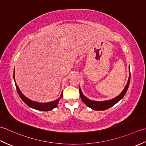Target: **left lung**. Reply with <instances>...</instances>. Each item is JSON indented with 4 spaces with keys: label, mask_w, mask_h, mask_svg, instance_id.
<instances>
[{
    "label": "left lung",
    "mask_w": 146,
    "mask_h": 146,
    "mask_svg": "<svg viewBox=\"0 0 146 146\" xmlns=\"http://www.w3.org/2000/svg\"><path fill=\"white\" fill-rule=\"evenodd\" d=\"M129 71H130V68H129ZM130 80H131V73H129V78L128 80L127 83V85L125 86V87L124 88V89L123 90V91L121 92V94L119 96H117V97L115 98L111 99V100H107V101H102V102L91 100H90V99L85 97V96L83 95L81 89H80V88H79L80 97H81V99L82 100V101L84 102L86 106H88V107L92 108L93 110H107V109H108V108H109L111 107H112L113 105L117 104V102H119L121 100V99L124 97L127 91V89L129 88V83H130Z\"/></svg>",
    "instance_id": "8db88e82"
}]
</instances>
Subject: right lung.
<instances>
[{"mask_svg":"<svg viewBox=\"0 0 146 146\" xmlns=\"http://www.w3.org/2000/svg\"><path fill=\"white\" fill-rule=\"evenodd\" d=\"M14 80H15L14 73ZM15 87H16L18 94H19V95L21 98L23 100V101L27 105H28L29 107H31L33 108H35V109H36V110H41V111H49V110L53 109V108L57 107L60 99L61 97H63V92H62L60 98L58 99V100H56L49 102V103H45V104L44 103H38V102H33L32 100H29V99H28L27 98H26L25 96L22 94L21 92L20 91L19 88V87L17 86V84L15 83Z\"/></svg>","mask_w":146,"mask_h":146,"instance_id":"add662e5","label":"right lung"}]
</instances>
